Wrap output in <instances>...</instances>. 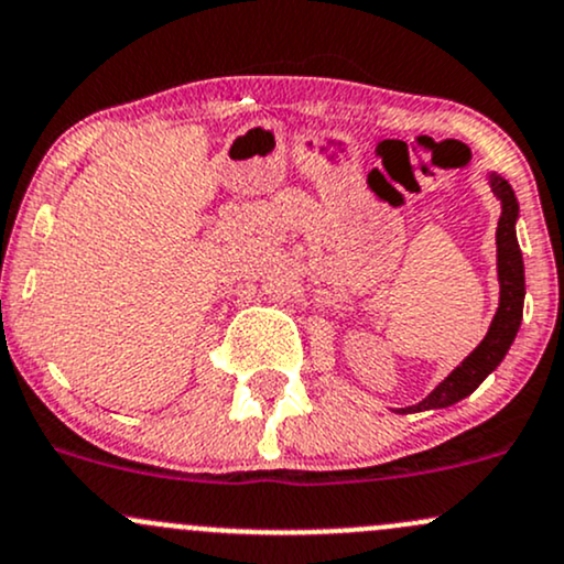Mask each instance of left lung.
<instances>
[{
    "instance_id": "1",
    "label": "left lung",
    "mask_w": 564,
    "mask_h": 564,
    "mask_svg": "<svg viewBox=\"0 0 564 564\" xmlns=\"http://www.w3.org/2000/svg\"><path fill=\"white\" fill-rule=\"evenodd\" d=\"M492 195L500 200V219L495 230V246H498V311L492 315V324L487 329L485 339L463 358L460 364L438 382L433 391L417 404L406 406L401 412H425V410H444L471 395L481 382L490 377L506 352L517 339L519 326H522V307H524V262L517 240V221H519V203L513 195L511 184L500 173H487Z\"/></svg>"
}]
</instances>
